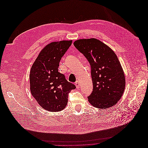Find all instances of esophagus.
<instances>
[{
	"label": "esophagus",
	"instance_id": "1",
	"mask_svg": "<svg viewBox=\"0 0 148 148\" xmlns=\"http://www.w3.org/2000/svg\"><path fill=\"white\" fill-rule=\"evenodd\" d=\"M75 86H76V87H77V88H79V85H80V84H79V82H78V81H77L75 82Z\"/></svg>",
	"mask_w": 148,
	"mask_h": 148
}]
</instances>
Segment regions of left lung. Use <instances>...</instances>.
<instances>
[{
  "instance_id": "1",
  "label": "left lung",
  "mask_w": 148,
  "mask_h": 148,
  "mask_svg": "<svg viewBox=\"0 0 148 148\" xmlns=\"http://www.w3.org/2000/svg\"><path fill=\"white\" fill-rule=\"evenodd\" d=\"M73 45L91 65L93 89L88 101L99 109L114 106L122 97L125 88V74L115 52L95 38L78 39Z\"/></svg>"
}]
</instances>
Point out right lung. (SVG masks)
<instances>
[{"mask_svg":"<svg viewBox=\"0 0 148 148\" xmlns=\"http://www.w3.org/2000/svg\"><path fill=\"white\" fill-rule=\"evenodd\" d=\"M72 41L52 42L44 47L31 69L29 74L31 95L46 110L58 112L64 109L69 93L76 88L64 74L58 71L62 57Z\"/></svg>","mask_w":148,"mask_h":148,"instance_id":"1","label":"right lung"}]
</instances>
